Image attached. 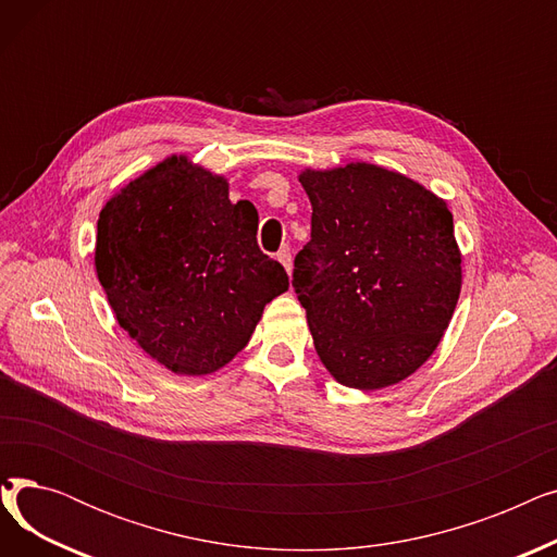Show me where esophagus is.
Returning a JSON list of instances; mask_svg holds the SVG:
<instances>
[{
    "label": "esophagus",
    "instance_id": "34e87169",
    "mask_svg": "<svg viewBox=\"0 0 557 557\" xmlns=\"http://www.w3.org/2000/svg\"><path fill=\"white\" fill-rule=\"evenodd\" d=\"M277 261L286 269V273H290V269H294V261H290V250L288 248H282L277 252Z\"/></svg>",
    "mask_w": 557,
    "mask_h": 557
}]
</instances>
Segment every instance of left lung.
<instances>
[{
  "mask_svg": "<svg viewBox=\"0 0 557 557\" xmlns=\"http://www.w3.org/2000/svg\"><path fill=\"white\" fill-rule=\"evenodd\" d=\"M300 183L313 212L294 286L315 352L343 386L399 384L435 352L460 296L447 202L368 162L305 169Z\"/></svg>",
  "mask_w": 557,
  "mask_h": 557,
  "instance_id": "obj_1",
  "label": "left lung"
}]
</instances>
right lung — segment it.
Here are the masks:
<instances>
[{"label":"right lung","mask_w":557,"mask_h":557,"mask_svg":"<svg viewBox=\"0 0 557 557\" xmlns=\"http://www.w3.org/2000/svg\"><path fill=\"white\" fill-rule=\"evenodd\" d=\"M257 210L227 181L171 156L114 194L97 221L95 267L128 336L175 374L200 376L248 345L288 288L257 246Z\"/></svg>","instance_id":"obj_1"}]
</instances>
